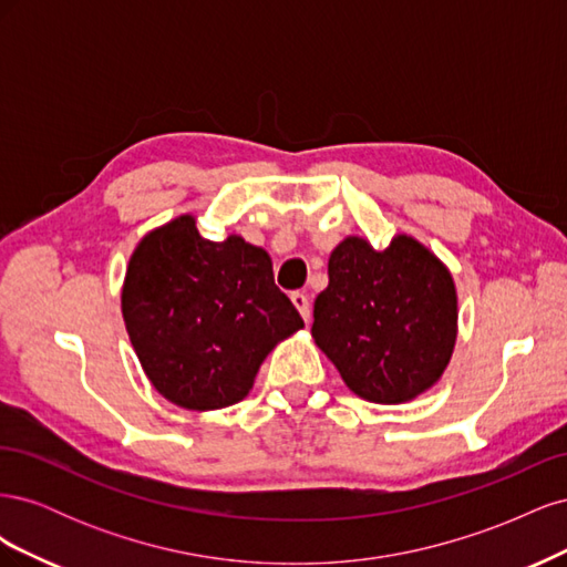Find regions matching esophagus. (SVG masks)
Here are the masks:
<instances>
[{
  "mask_svg": "<svg viewBox=\"0 0 567 567\" xmlns=\"http://www.w3.org/2000/svg\"><path fill=\"white\" fill-rule=\"evenodd\" d=\"M290 300H293V305H296V310L300 312V317H302L305 321H310V317H312L310 296H307V293H300V290H296V293L290 296Z\"/></svg>",
  "mask_w": 567,
  "mask_h": 567,
  "instance_id": "esophagus-1",
  "label": "esophagus"
}]
</instances>
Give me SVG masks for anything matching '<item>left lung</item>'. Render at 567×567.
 Returning <instances> with one entry per match:
<instances>
[{"label":"left lung","instance_id":"1","mask_svg":"<svg viewBox=\"0 0 567 567\" xmlns=\"http://www.w3.org/2000/svg\"><path fill=\"white\" fill-rule=\"evenodd\" d=\"M456 319L452 271L433 250L406 234L385 250L348 236L329 257L312 338L359 398L404 404L442 379Z\"/></svg>","mask_w":567,"mask_h":567}]
</instances>
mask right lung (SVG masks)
I'll return each instance as SVG.
<instances>
[{
  "label": "right lung",
  "mask_w": 567,
  "mask_h": 567,
  "mask_svg": "<svg viewBox=\"0 0 567 567\" xmlns=\"http://www.w3.org/2000/svg\"><path fill=\"white\" fill-rule=\"evenodd\" d=\"M120 307L151 385L192 411L241 402L265 357L305 326L274 284L267 250L238 234L203 238L194 215L142 238Z\"/></svg>",
  "instance_id": "obj_1"
}]
</instances>
